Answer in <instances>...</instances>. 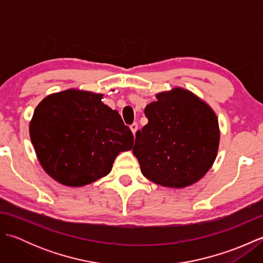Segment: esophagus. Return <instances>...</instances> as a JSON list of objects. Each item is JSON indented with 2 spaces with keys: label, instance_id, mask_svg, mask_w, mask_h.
Wrapping results in <instances>:
<instances>
[{
  "label": "esophagus",
  "instance_id": "esophagus-1",
  "mask_svg": "<svg viewBox=\"0 0 263 263\" xmlns=\"http://www.w3.org/2000/svg\"><path fill=\"white\" fill-rule=\"evenodd\" d=\"M130 128H131V131H132L133 135L136 136V133H137V131H138V124H137V123H133V124H131V125H130Z\"/></svg>",
  "mask_w": 263,
  "mask_h": 263
}]
</instances>
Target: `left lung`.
Segmentation results:
<instances>
[{"mask_svg":"<svg viewBox=\"0 0 263 263\" xmlns=\"http://www.w3.org/2000/svg\"><path fill=\"white\" fill-rule=\"evenodd\" d=\"M144 108L148 123L137 131L133 155L144 177L182 189L201 180L217 157L219 125L210 106L181 87L156 95Z\"/></svg>","mask_w":263,"mask_h":263,"instance_id":"obj_1","label":"left lung"}]
</instances>
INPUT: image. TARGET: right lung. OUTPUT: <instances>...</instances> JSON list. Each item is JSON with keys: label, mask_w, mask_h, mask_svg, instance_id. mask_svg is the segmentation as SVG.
I'll use <instances>...</instances> for the list:
<instances>
[{"label": "right lung", "mask_w": 263, "mask_h": 263, "mask_svg": "<svg viewBox=\"0 0 263 263\" xmlns=\"http://www.w3.org/2000/svg\"><path fill=\"white\" fill-rule=\"evenodd\" d=\"M103 95L68 89L38 104L29 124L37 158L47 174L66 186L106 176L116 156L132 149L133 135Z\"/></svg>", "instance_id": "add662e5"}]
</instances>
